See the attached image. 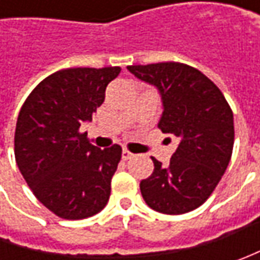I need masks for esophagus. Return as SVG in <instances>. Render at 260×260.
Instances as JSON below:
<instances>
[{
    "mask_svg": "<svg viewBox=\"0 0 260 260\" xmlns=\"http://www.w3.org/2000/svg\"><path fill=\"white\" fill-rule=\"evenodd\" d=\"M132 157H135V155L130 152V150H127V149H123V159L124 160H128V159H132Z\"/></svg>",
    "mask_w": 260,
    "mask_h": 260,
    "instance_id": "34e87169",
    "label": "esophagus"
}]
</instances>
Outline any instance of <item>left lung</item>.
<instances>
[{
	"instance_id": "8db88e82",
	"label": "left lung",
	"mask_w": 260,
	"mask_h": 260,
	"mask_svg": "<svg viewBox=\"0 0 260 260\" xmlns=\"http://www.w3.org/2000/svg\"><path fill=\"white\" fill-rule=\"evenodd\" d=\"M127 69L157 88L164 104L157 125L179 140L169 166L152 157L155 169L140 182L143 200L164 214L189 213L204 204L227 169L233 111L214 82L192 66L162 62Z\"/></svg>"
}]
</instances>
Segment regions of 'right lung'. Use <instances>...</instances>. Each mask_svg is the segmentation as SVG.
Here are the masks:
<instances>
[{"instance_id": "obj_1", "label": "right lung", "mask_w": 260, "mask_h": 260, "mask_svg": "<svg viewBox=\"0 0 260 260\" xmlns=\"http://www.w3.org/2000/svg\"><path fill=\"white\" fill-rule=\"evenodd\" d=\"M120 71L118 66L57 71L36 86L20 110L15 162L36 198L60 218H88L108 203L121 147L98 149L79 127L92 120Z\"/></svg>"}]
</instances>
